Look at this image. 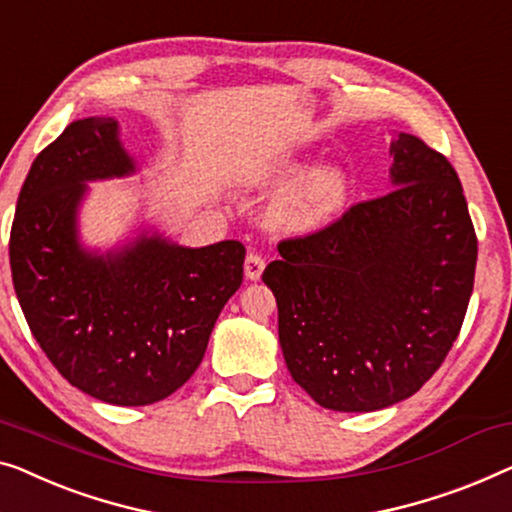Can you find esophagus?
Returning a JSON list of instances; mask_svg holds the SVG:
<instances>
[{
	"mask_svg": "<svg viewBox=\"0 0 512 512\" xmlns=\"http://www.w3.org/2000/svg\"><path fill=\"white\" fill-rule=\"evenodd\" d=\"M263 270H265V258L261 254H256V251H249L247 258H244V274H247V279L258 281L261 279Z\"/></svg>",
	"mask_w": 512,
	"mask_h": 512,
	"instance_id": "esophagus-1",
	"label": "esophagus"
}]
</instances>
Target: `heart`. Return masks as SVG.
Listing matches in <instances>:
<instances>
[{
    "label": "heart",
    "mask_w": 512,
    "mask_h": 512,
    "mask_svg": "<svg viewBox=\"0 0 512 512\" xmlns=\"http://www.w3.org/2000/svg\"><path fill=\"white\" fill-rule=\"evenodd\" d=\"M346 198V177L335 166H321L288 187L274 205V219L291 231H316L339 212Z\"/></svg>",
    "instance_id": "heart-1"
}]
</instances>
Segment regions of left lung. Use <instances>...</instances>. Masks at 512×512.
Masks as SVG:
<instances>
[{"mask_svg": "<svg viewBox=\"0 0 512 512\" xmlns=\"http://www.w3.org/2000/svg\"><path fill=\"white\" fill-rule=\"evenodd\" d=\"M392 191L277 244V298L293 381L332 411H379L425 385L462 330L478 238L450 161L411 133L390 145Z\"/></svg>", "mask_w": 512, "mask_h": 512, "instance_id": "obj_1", "label": "left lung"}]
</instances>
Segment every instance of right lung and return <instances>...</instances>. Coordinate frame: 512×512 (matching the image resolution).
Here are the masks:
<instances>
[{"instance_id":"add662e5","label":"right lung","mask_w":512,"mask_h":512,"mask_svg":"<svg viewBox=\"0 0 512 512\" xmlns=\"http://www.w3.org/2000/svg\"><path fill=\"white\" fill-rule=\"evenodd\" d=\"M129 173L113 117L71 122L29 168L9 258L22 314L57 372L101 402L145 406L201 365L242 284L244 244L187 249L143 238L120 254H87L76 238L85 182Z\"/></svg>"}]
</instances>
